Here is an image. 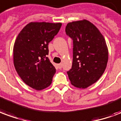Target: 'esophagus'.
Listing matches in <instances>:
<instances>
[{"label":"esophagus","mask_w":121,"mask_h":121,"mask_svg":"<svg viewBox=\"0 0 121 121\" xmlns=\"http://www.w3.org/2000/svg\"><path fill=\"white\" fill-rule=\"evenodd\" d=\"M58 67L59 69H61V67H62V64H61V63L58 64Z\"/></svg>","instance_id":"1"}]
</instances>
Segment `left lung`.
<instances>
[{
	"label": "left lung",
	"instance_id": "1",
	"mask_svg": "<svg viewBox=\"0 0 121 121\" xmlns=\"http://www.w3.org/2000/svg\"><path fill=\"white\" fill-rule=\"evenodd\" d=\"M65 32L73 40V62L67 72L70 83L86 88L99 80L106 69L108 50L105 39L87 20L68 23Z\"/></svg>",
	"mask_w": 121,
	"mask_h": 121
}]
</instances>
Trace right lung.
<instances>
[{"label":"right lung","instance_id":"add662e5","mask_svg":"<svg viewBox=\"0 0 121 121\" xmlns=\"http://www.w3.org/2000/svg\"><path fill=\"white\" fill-rule=\"evenodd\" d=\"M61 23L30 22L22 29L13 45V63L22 81L36 90L51 84L56 69L47 58L48 45Z\"/></svg>","mask_w":121,"mask_h":121}]
</instances>
